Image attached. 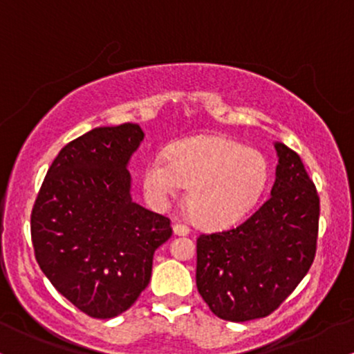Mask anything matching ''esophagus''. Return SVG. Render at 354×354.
I'll return each instance as SVG.
<instances>
[{"label":"esophagus","mask_w":354,"mask_h":354,"mask_svg":"<svg viewBox=\"0 0 354 354\" xmlns=\"http://www.w3.org/2000/svg\"><path fill=\"white\" fill-rule=\"evenodd\" d=\"M173 233L176 234V236H186V234H189V228L186 225H180V223H176V225L173 226Z\"/></svg>","instance_id":"34e87169"}]
</instances>
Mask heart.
<instances>
[{
    "mask_svg": "<svg viewBox=\"0 0 354 354\" xmlns=\"http://www.w3.org/2000/svg\"><path fill=\"white\" fill-rule=\"evenodd\" d=\"M271 168L266 156L219 135L194 136L154 154L143 173V188L156 206L188 188L191 218L203 228L236 225L258 205L268 188Z\"/></svg>",
    "mask_w": 354,
    "mask_h": 354,
    "instance_id": "obj_1",
    "label": "heart"
}]
</instances>
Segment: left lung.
Masks as SVG:
<instances>
[{
	"instance_id": "1",
	"label": "left lung",
	"mask_w": 354,
	"mask_h": 354,
	"mask_svg": "<svg viewBox=\"0 0 354 354\" xmlns=\"http://www.w3.org/2000/svg\"><path fill=\"white\" fill-rule=\"evenodd\" d=\"M271 198L245 223L196 241V286L218 318H265L306 276L316 253L319 198L299 156L274 141Z\"/></svg>"
}]
</instances>
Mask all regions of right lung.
I'll use <instances>...</instances> for the list:
<instances>
[{
  "label": "right lung",
  "mask_w": 354,
  "mask_h": 354,
  "mask_svg": "<svg viewBox=\"0 0 354 354\" xmlns=\"http://www.w3.org/2000/svg\"><path fill=\"white\" fill-rule=\"evenodd\" d=\"M138 124L103 126L68 143L48 169L31 213V239L53 286L91 318L133 306L151 278L169 219L131 198L128 165Z\"/></svg>",
  "instance_id": "obj_1"
}]
</instances>
